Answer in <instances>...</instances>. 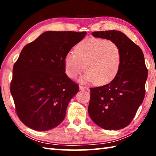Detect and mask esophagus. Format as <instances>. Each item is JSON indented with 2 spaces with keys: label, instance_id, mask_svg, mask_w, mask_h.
Instances as JSON below:
<instances>
[{
  "label": "esophagus",
  "instance_id": "esophagus-1",
  "mask_svg": "<svg viewBox=\"0 0 156 156\" xmlns=\"http://www.w3.org/2000/svg\"><path fill=\"white\" fill-rule=\"evenodd\" d=\"M79 88H80V90H88V88H87V87H84L83 85L79 86Z\"/></svg>",
  "mask_w": 156,
  "mask_h": 156
}]
</instances>
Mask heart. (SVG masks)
Returning <instances> with one entry per match:
<instances>
[{"instance_id":"b5f03b06","label":"heart","mask_w":156,"mask_h":156,"mask_svg":"<svg viewBox=\"0 0 156 156\" xmlns=\"http://www.w3.org/2000/svg\"><path fill=\"white\" fill-rule=\"evenodd\" d=\"M74 51L67 53L64 59L65 72L71 78H77L85 69L82 82L102 85L110 83L119 72L122 53L115 42L91 38L80 42Z\"/></svg>"}]
</instances>
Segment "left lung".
<instances>
[{
	"label": "left lung",
	"instance_id": "left-lung-1",
	"mask_svg": "<svg viewBox=\"0 0 156 156\" xmlns=\"http://www.w3.org/2000/svg\"><path fill=\"white\" fill-rule=\"evenodd\" d=\"M92 35L115 42L122 53V63L112 82L90 88L89 115L101 128L119 130L130 124L143 102L148 76L144 54L120 31H94Z\"/></svg>",
	"mask_w": 156,
	"mask_h": 156
}]
</instances>
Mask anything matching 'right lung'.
Listing matches in <instances>:
<instances>
[{
    "instance_id": "1",
    "label": "right lung",
    "mask_w": 156,
    "mask_h": 156,
    "mask_svg": "<svg viewBox=\"0 0 156 156\" xmlns=\"http://www.w3.org/2000/svg\"><path fill=\"white\" fill-rule=\"evenodd\" d=\"M86 34L48 31L23 47L13 67L10 91L18 118L28 127L48 131L64 120L79 90L65 73L64 59Z\"/></svg>"
}]
</instances>
